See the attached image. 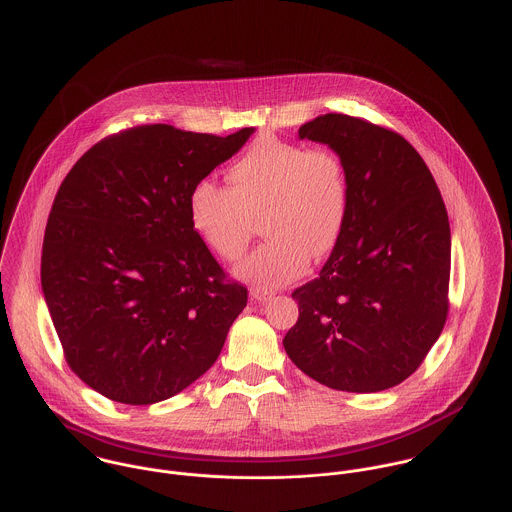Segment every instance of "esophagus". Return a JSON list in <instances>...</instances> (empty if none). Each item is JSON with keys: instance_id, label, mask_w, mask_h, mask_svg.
<instances>
[{"instance_id": "34e87169", "label": "esophagus", "mask_w": 512, "mask_h": 512, "mask_svg": "<svg viewBox=\"0 0 512 512\" xmlns=\"http://www.w3.org/2000/svg\"><path fill=\"white\" fill-rule=\"evenodd\" d=\"M272 295H274V293L268 292V290H258V288H256V290L250 292V299H252L254 303H256V301H258V303H264V301H270Z\"/></svg>"}]
</instances>
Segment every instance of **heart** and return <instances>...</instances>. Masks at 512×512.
Returning <instances> with one entry per match:
<instances>
[{
    "label": "heart",
    "instance_id": "1",
    "mask_svg": "<svg viewBox=\"0 0 512 512\" xmlns=\"http://www.w3.org/2000/svg\"><path fill=\"white\" fill-rule=\"evenodd\" d=\"M228 187L203 179L189 193V222L222 260H238L262 217L260 244L236 276L272 288L299 278L311 254H329L347 224L351 179L341 153L274 136L258 138L226 171Z\"/></svg>",
    "mask_w": 512,
    "mask_h": 512
}]
</instances>
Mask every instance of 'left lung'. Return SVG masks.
Listing matches in <instances>:
<instances>
[{
    "mask_svg": "<svg viewBox=\"0 0 512 512\" xmlns=\"http://www.w3.org/2000/svg\"><path fill=\"white\" fill-rule=\"evenodd\" d=\"M297 134L341 153L351 207L319 276L292 293L299 319L284 349L333 390L392 388L422 365L445 325L451 232L441 193L396 132L325 114Z\"/></svg>",
    "mask_w": 512,
    "mask_h": 512,
    "instance_id": "1",
    "label": "left lung"
}]
</instances>
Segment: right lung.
I'll list each match as a JSON object with an SVG mask.
<instances>
[{
	"mask_svg": "<svg viewBox=\"0 0 512 512\" xmlns=\"http://www.w3.org/2000/svg\"><path fill=\"white\" fill-rule=\"evenodd\" d=\"M252 134L130 128L90 147L61 183L41 286L67 363L102 396L155 404L219 359L248 292L226 280L187 203Z\"/></svg>",
	"mask_w": 512,
	"mask_h": 512,
	"instance_id": "add662e5",
	"label": "right lung"
}]
</instances>
